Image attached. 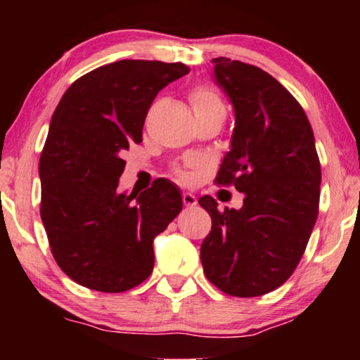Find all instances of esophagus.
Listing matches in <instances>:
<instances>
[{
	"label": "esophagus",
	"mask_w": 360,
	"mask_h": 360,
	"mask_svg": "<svg viewBox=\"0 0 360 360\" xmlns=\"http://www.w3.org/2000/svg\"><path fill=\"white\" fill-rule=\"evenodd\" d=\"M181 200H184L185 206H195L196 205V196L193 193H190V191H185V193L181 195Z\"/></svg>",
	"instance_id": "1"
}]
</instances>
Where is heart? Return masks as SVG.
Returning a JSON list of instances; mask_svg holds the SVG:
<instances>
[{"instance_id":"b5f03b06","label":"heart","mask_w":360,"mask_h":360,"mask_svg":"<svg viewBox=\"0 0 360 360\" xmlns=\"http://www.w3.org/2000/svg\"><path fill=\"white\" fill-rule=\"evenodd\" d=\"M190 103L191 108H193L195 112H203L210 110H216V108H223V103H221V98L218 96L213 88L208 86H196L190 91ZM196 172H198V164L193 160H190L186 164L185 169H179L176 174L184 181H193L196 176Z\"/></svg>"}]
</instances>
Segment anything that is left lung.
Wrapping results in <instances>:
<instances>
[{
  "mask_svg": "<svg viewBox=\"0 0 360 360\" xmlns=\"http://www.w3.org/2000/svg\"><path fill=\"white\" fill-rule=\"evenodd\" d=\"M213 78L234 108L231 149L216 184L244 193L240 210L198 203L211 216L200 249L205 275L233 297H259L288 280L318 218L321 167L300 103L262 68L213 58Z\"/></svg>",
  "mask_w": 360,
  "mask_h": 360,
  "instance_id": "obj_1",
  "label": "left lung"
}]
</instances>
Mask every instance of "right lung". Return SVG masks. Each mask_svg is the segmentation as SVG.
Here are the masks:
<instances>
[{
    "label": "right lung",
    "mask_w": 360,
    "mask_h": 360,
    "mask_svg": "<svg viewBox=\"0 0 360 360\" xmlns=\"http://www.w3.org/2000/svg\"><path fill=\"white\" fill-rule=\"evenodd\" d=\"M185 63L117 60L73 82L53 111L39 160L41 218L58 267L105 293L137 287L154 269V239L181 210L180 190L159 179L120 193L122 152L142 142L147 111Z\"/></svg>",
    "instance_id": "1"
}]
</instances>
